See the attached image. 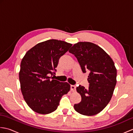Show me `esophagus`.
I'll use <instances>...</instances> for the list:
<instances>
[{"label":"esophagus","mask_w":133,"mask_h":133,"mask_svg":"<svg viewBox=\"0 0 133 133\" xmlns=\"http://www.w3.org/2000/svg\"><path fill=\"white\" fill-rule=\"evenodd\" d=\"M76 90V87L74 85H71V90L72 91H75Z\"/></svg>","instance_id":"34e87169"}]
</instances>
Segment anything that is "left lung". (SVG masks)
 Returning a JSON list of instances; mask_svg holds the SVG:
<instances>
[{"label": "left lung", "mask_w": 133, "mask_h": 133, "mask_svg": "<svg viewBox=\"0 0 133 133\" xmlns=\"http://www.w3.org/2000/svg\"><path fill=\"white\" fill-rule=\"evenodd\" d=\"M77 58L83 73L89 72V89L81 85L77 91L81 95L74 109L81 114L91 116L104 109L113 94L117 83V69L111 57L98 45L80 42L69 51Z\"/></svg>", "instance_id": "8db88e82"}]
</instances>
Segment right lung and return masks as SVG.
<instances>
[{
	"label": "right lung",
	"mask_w": 133,
	"mask_h": 133,
	"mask_svg": "<svg viewBox=\"0 0 133 133\" xmlns=\"http://www.w3.org/2000/svg\"><path fill=\"white\" fill-rule=\"evenodd\" d=\"M72 44L50 39L29 50L22 59L19 73L24 99L33 111L42 114L54 111L70 85L53 79L58 62ZM50 75L51 77H50Z\"/></svg>",
	"instance_id": "add662e5"
}]
</instances>
